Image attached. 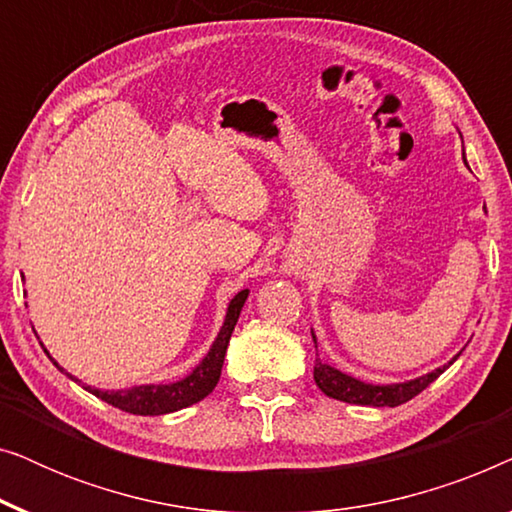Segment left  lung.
Listing matches in <instances>:
<instances>
[{
	"label": "left lung",
	"instance_id": "left-lung-1",
	"mask_svg": "<svg viewBox=\"0 0 512 512\" xmlns=\"http://www.w3.org/2000/svg\"><path fill=\"white\" fill-rule=\"evenodd\" d=\"M464 163H466V156H464ZM312 340L314 345H317V335H314V331H312ZM457 356H454L450 363H445V366L431 370V373L419 375L415 380L394 382V384L361 382L356 380V377L342 373V370L328 366V363L317 359L314 361V382H317V387L324 391L326 396L335 398V401H345L354 405H373V408H396V405L408 403L410 398L422 394L433 380H438V377L443 375L454 361H457Z\"/></svg>",
	"mask_w": 512,
	"mask_h": 512
}]
</instances>
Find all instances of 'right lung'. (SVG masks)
<instances>
[{
    "label": "right lung",
    "mask_w": 512,
    "mask_h": 512,
    "mask_svg": "<svg viewBox=\"0 0 512 512\" xmlns=\"http://www.w3.org/2000/svg\"><path fill=\"white\" fill-rule=\"evenodd\" d=\"M249 296V289H244L237 293V296L228 303V312L226 319H223V326L216 340L209 347V352L205 354L198 366H195L191 373H188L184 380L179 382H170V384H139V387H130V389H118V391H104V389H95V387H86L90 394L102 398L104 403L114 405V408L130 412V415H167V412H177L181 408H188V405L202 401V398L209 396L216 387L221 377V368H223V359H226V349L230 342V335H233V328L240 319V312L244 307V300ZM44 352L48 354V349L44 347ZM48 359L53 361V366H58V370L65 373V368H60V363L48 354ZM67 377L74 375L65 373Z\"/></svg>",
    "instance_id": "obj_1"
}]
</instances>
